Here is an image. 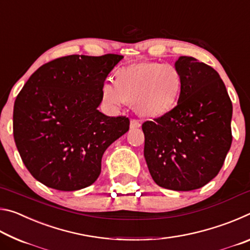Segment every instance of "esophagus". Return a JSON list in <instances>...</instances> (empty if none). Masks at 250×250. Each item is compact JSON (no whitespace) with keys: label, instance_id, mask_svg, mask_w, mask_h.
<instances>
[{"label":"esophagus","instance_id":"34e87169","mask_svg":"<svg viewBox=\"0 0 250 250\" xmlns=\"http://www.w3.org/2000/svg\"><path fill=\"white\" fill-rule=\"evenodd\" d=\"M141 126V122L137 119H132L130 121V128L131 129H138Z\"/></svg>","mask_w":250,"mask_h":250}]
</instances>
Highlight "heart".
Instances as JSON below:
<instances>
[{"instance_id":"obj_1","label":"heart","mask_w":250,"mask_h":250,"mask_svg":"<svg viewBox=\"0 0 250 250\" xmlns=\"http://www.w3.org/2000/svg\"><path fill=\"white\" fill-rule=\"evenodd\" d=\"M183 77L176 66L158 62H141L125 66L116 73V83L101 86V98L111 107L125 101L133 104L139 115L159 118L179 103Z\"/></svg>"}]
</instances>
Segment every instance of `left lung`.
<instances>
[{"label":"left lung","instance_id":"left-lung-1","mask_svg":"<svg viewBox=\"0 0 250 250\" xmlns=\"http://www.w3.org/2000/svg\"><path fill=\"white\" fill-rule=\"evenodd\" d=\"M175 66L183 77L176 107L142 125L145 159L161 188L192 191L218 174L231 146L232 104L221 76L194 57Z\"/></svg>","mask_w":250,"mask_h":250}]
</instances>
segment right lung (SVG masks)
<instances>
[{"instance_id": "right-lung-1", "label": "right lung", "mask_w": 250, "mask_h": 250, "mask_svg": "<svg viewBox=\"0 0 250 250\" xmlns=\"http://www.w3.org/2000/svg\"><path fill=\"white\" fill-rule=\"evenodd\" d=\"M122 58L69 55L41 66L24 84L14 104V140L41 183L70 192L98 179L104 151L129 130L126 117L98 110L101 86Z\"/></svg>"}]
</instances>
